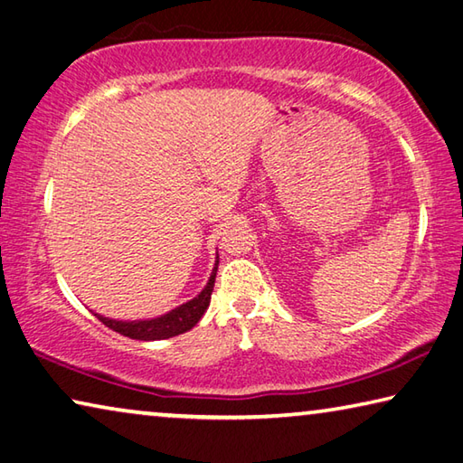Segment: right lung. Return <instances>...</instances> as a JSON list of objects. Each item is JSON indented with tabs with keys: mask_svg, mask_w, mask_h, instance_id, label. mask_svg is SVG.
I'll use <instances>...</instances> for the list:
<instances>
[{
	"mask_svg": "<svg viewBox=\"0 0 463 463\" xmlns=\"http://www.w3.org/2000/svg\"><path fill=\"white\" fill-rule=\"evenodd\" d=\"M217 264H219V256H217L213 272H211L205 288H203L197 297L191 298V301L183 303L181 307H176V309H173V311L160 315V317L137 319V321H118V319L103 317V315H99V313H93V315L103 323V326H108L109 329L118 331V334L126 335L129 339L156 342V339H168V337L181 335V334H184V331H189L197 326L199 319L205 315L207 307L211 303V293H213V287H215Z\"/></svg>",
	"mask_w": 463,
	"mask_h": 463,
	"instance_id": "obj_1",
	"label": "right lung"
}]
</instances>
